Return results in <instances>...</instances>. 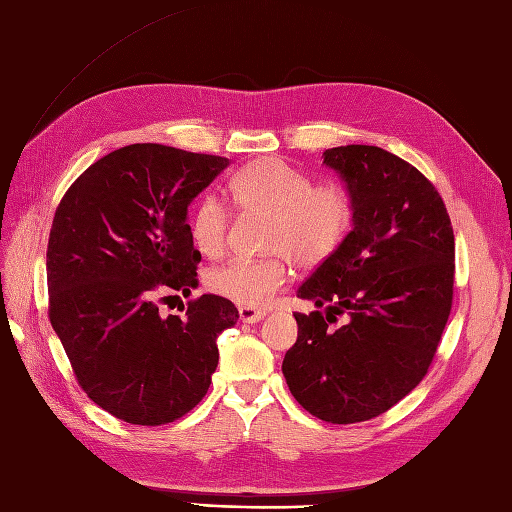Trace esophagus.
<instances>
[{"label":"esophagus","mask_w":512,"mask_h":512,"mask_svg":"<svg viewBox=\"0 0 512 512\" xmlns=\"http://www.w3.org/2000/svg\"><path fill=\"white\" fill-rule=\"evenodd\" d=\"M262 316H265V312L262 310H256V308H250V306H239V319L243 323H256L260 321Z\"/></svg>","instance_id":"34e87169"}]
</instances>
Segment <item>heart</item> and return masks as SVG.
Here are the masks:
<instances>
[{"label":"heart","mask_w":512,"mask_h":512,"mask_svg":"<svg viewBox=\"0 0 512 512\" xmlns=\"http://www.w3.org/2000/svg\"><path fill=\"white\" fill-rule=\"evenodd\" d=\"M230 198L241 213L267 217L262 230L265 258H237L206 273L213 295L239 306L262 308L284 288L290 260L299 269L321 267L334 256L353 226L355 198L349 183L314 176L280 157L250 161L230 178ZM230 230L228 206L204 193L191 206L189 234L196 250L215 258L224 252Z\"/></svg>","instance_id":"1"}]
</instances>
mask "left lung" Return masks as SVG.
Listing matches in <instances>:
<instances>
[{"label":"left lung","mask_w":512,"mask_h":512,"mask_svg":"<svg viewBox=\"0 0 512 512\" xmlns=\"http://www.w3.org/2000/svg\"><path fill=\"white\" fill-rule=\"evenodd\" d=\"M355 198L353 230L297 290L327 314L295 312L284 355L290 394L314 418L381 416L424 379L454 297V232L428 178L379 146L325 150ZM336 313L350 316L331 328Z\"/></svg>","instance_id":"1"}]
</instances>
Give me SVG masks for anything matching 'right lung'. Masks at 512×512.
Segmentation results:
<instances>
[{
	"label": "right lung",
	"mask_w": 512,
	"mask_h": 512,
	"mask_svg": "<svg viewBox=\"0 0 512 512\" xmlns=\"http://www.w3.org/2000/svg\"><path fill=\"white\" fill-rule=\"evenodd\" d=\"M226 165L217 155L131 144L94 161L55 209L49 321L79 388L118 420L168 424L209 392L215 340L237 323V308L202 295L183 316H163L157 301L196 288L200 252L187 206Z\"/></svg>",
	"instance_id": "right-lung-1"
}]
</instances>
